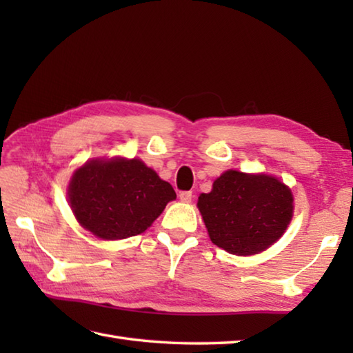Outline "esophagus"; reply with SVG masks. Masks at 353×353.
I'll list each match as a JSON object with an SVG mask.
<instances>
[{
    "label": "esophagus",
    "instance_id": "34e87169",
    "mask_svg": "<svg viewBox=\"0 0 353 353\" xmlns=\"http://www.w3.org/2000/svg\"><path fill=\"white\" fill-rule=\"evenodd\" d=\"M179 199H181V201H183V203H190V201L192 200V192L191 191L179 192Z\"/></svg>",
    "mask_w": 353,
    "mask_h": 353
}]
</instances>
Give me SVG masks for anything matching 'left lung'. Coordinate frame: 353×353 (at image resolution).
<instances>
[{
    "mask_svg": "<svg viewBox=\"0 0 353 353\" xmlns=\"http://www.w3.org/2000/svg\"><path fill=\"white\" fill-rule=\"evenodd\" d=\"M211 241L249 256L282 236L292 216V196L276 177L226 171L197 203Z\"/></svg>",
    "mask_w": 353,
    "mask_h": 353,
    "instance_id": "1",
    "label": "left lung"
}]
</instances>
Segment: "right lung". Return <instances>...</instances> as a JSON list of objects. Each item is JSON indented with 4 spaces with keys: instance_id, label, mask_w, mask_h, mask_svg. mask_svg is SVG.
<instances>
[{
    "instance_id": "add662e5",
    "label": "right lung",
    "mask_w": 353,
    "mask_h": 353,
    "mask_svg": "<svg viewBox=\"0 0 353 353\" xmlns=\"http://www.w3.org/2000/svg\"><path fill=\"white\" fill-rule=\"evenodd\" d=\"M68 196L81 226L103 239H123L142 234L176 191L139 159H99L74 172Z\"/></svg>"
}]
</instances>
